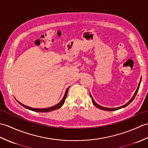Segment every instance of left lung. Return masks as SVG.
Returning a JSON list of instances; mask_svg holds the SVG:
<instances>
[{
    "label": "left lung",
    "instance_id": "left-lung-1",
    "mask_svg": "<svg viewBox=\"0 0 148 148\" xmlns=\"http://www.w3.org/2000/svg\"><path fill=\"white\" fill-rule=\"evenodd\" d=\"M140 82H141V77H140V81H139V84H138V86H137V90H136V92H135V93H134V95H133V97H132V99L129 100V101H128L126 104H125V105H123V106H120V107H118V108H105V107H103V106H100V105H99L98 103H97L95 101H94V100H93V97H92V95H91V93H90V97H91V99H92V102H93V103L94 105H95L97 108H99V109H102V110H105V111H115V110H118V109H121V108H125V107H126V106H127L128 104H130V103L133 101V100L134 99V98H135V97L136 96V95H137V92H138V90H139V86H140Z\"/></svg>",
    "mask_w": 148,
    "mask_h": 148
}]
</instances>
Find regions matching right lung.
<instances>
[{
    "label": "right lung",
    "mask_w": 148,
    "mask_h": 148,
    "mask_svg": "<svg viewBox=\"0 0 148 148\" xmlns=\"http://www.w3.org/2000/svg\"><path fill=\"white\" fill-rule=\"evenodd\" d=\"M69 87H68L67 90H66L65 94H64V96L63 97V99H62V100L60 102L54 106H52V107H50V108H42V109H37V108H30V107H29L27 106H25L23 104V103H21V102H20L19 101H18V102L20 103V105H21L23 107H24L25 108H26L27 109H29L30 111H36V112H50V111H55L56 109H58L59 108H60L61 107L64 105V103L65 102V99L67 98V93H68V91H69Z\"/></svg>",
    "instance_id": "obj_1"
}]
</instances>
